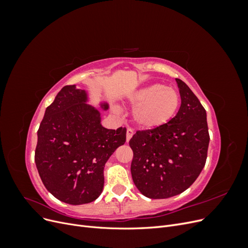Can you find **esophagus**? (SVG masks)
<instances>
[{
    "label": "esophagus",
    "instance_id": "esophagus-1",
    "mask_svg": "<svg viewBox=\"0 0 248 248\" xmlns=\"http://www.w3.org/2000/svg\"><path fill=\"white\" fill-rule=\"evenodd\" d=\"M133 130L131 129V128H127V131H126V140L127 141H129L130 140V139L132 138V136H133Z\"/></svg>",
    "mask_w": 248,
    "mask_h": 248
}]
</instances>
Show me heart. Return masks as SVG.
<instances>
[{
	"label": "heart",
	"mask_w": 248,
	"mask_h": 248,
	"mask_svg": "<svg viewBox=\"0 0 248 248\" xmlns=\"http://www.w3.org/2000/svg\"><path fill=\"white\" fill-rule=\"evenodd\" d=\"M134 108L132 119L140 129L152 130L166 125L180 108L181 97L176 89L162 84L142 87L128 96Z\"/></svg>",
	"instance_id": "b5f03b06"
}]
</instances>
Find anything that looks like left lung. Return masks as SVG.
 Returning <instances> with one entry per match:
<instances>
[{
    "instance_id": "obj_1",
    "label": "left lung",
    "mask_w": 248,
    "mask_h": 248,
    "mask_svg": "<svg viewBox=\"0 0 248 248\" xmlns=\"http://www.w3.org/2000/svg\"><path fill=\"white\" fill-rule=\"evenodd\" d=\"M176 81L181 96L177 115L159 128L137 131L129 140L133 183L149 199H168L185 191L207 159L206 110L184 81Z\"/></svg>"
}]
</instances>
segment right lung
<instances>
[{
    "mask_svg": "<svg viewBox=\"0 0 248 248\" xmlns=\"http://www.w3.org/2000/svg\"><path fill=\"white\" fill-rule=\"evenodd\" d=\"M89 101L86 90L65 86L46 108L37 131L35 163L42 183L70 205L88 204L100 196L104 166L126 141L125 127H103L99 109ZM99 107L109 108L107 101Z\"/></svg>",
    "mask_w": 248,
    "mask_h": 248,
    "instance_id": "1",
    "label": "right lung"
}]
</instances>
